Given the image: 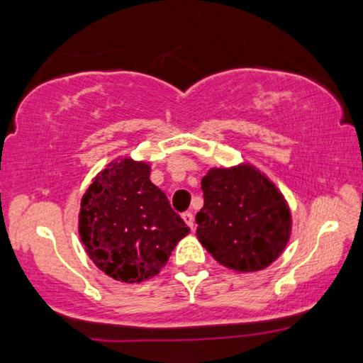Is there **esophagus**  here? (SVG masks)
Listing matches in <instances>:
<instances>
[{
  "label": "esophagus",
  "instance_id": "1",
  "mask_svg": "<svg viewBox=\"0 0 363 363\" xmlns=\"http://www.w3.org/2000/svg\"><path fill=\"white\" fill-rule=\"evenodd\" d=\"M182 218H184V222H186L187 225L194 230V213L192 212H184L182 213Z\"/></svg>",
  "mask_w": 363,
  "mask_h": 363
}]
</instances>
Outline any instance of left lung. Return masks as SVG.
Instances as JSON below:
<instances>
[{"label": "left lung", "instance_id": "left-lung-1", "mask_svg": "<svg viewBox=\"0 0 363 363\" xmlns=\"http://www.w3.org/2000/svg\"><path fill=\"white\" fill-rule=\"evenodd\" d=\"M197 238L223 267L259 272L283 253L291 212L278 187L252 164L212 167L202 177Z\"/></svg>", "mask_w": 363, "mask_h": 363}]
</instances>
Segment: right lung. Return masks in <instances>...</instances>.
Returning a JSON list of instances; mask_svg holds the SVG:
<instances>
[{
	"instance_id": "right-lung-1",
	"label": "right lung",
	"mask_w": 363,
	"mask_h": 363,
	"mask_svg": "<svg viewBox=\"0 0 363 363\" xmlns=\"http://www.w3.org/2000/svg\"><path fill=\"white\" fill-rule=\"evenodd\" d=\"M150 172L145 161L118 157L94 177L80 202L79 233L86 255L121 283L156 277L191 232Z\"/></svg>"
}]
</instances>
